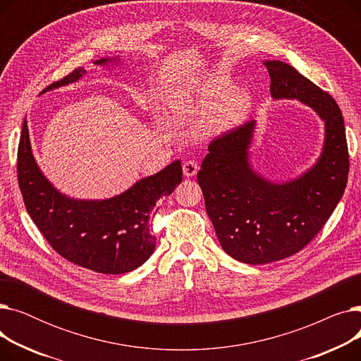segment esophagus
Wrapping results in <instances>:
<instances>
[{
    "label": "esophagus",
    "instance_id": "esophagus-1",
    "mask_svg": "<svg viewBox=\"0 0 361 361\" xmlns=\"http://www.w3.org/2000/svg\"><path fill=\"white\" fill-rule=\"evenodd\" d=\"M199 171V165L196 161H185L183 164V173H184V177L190 178V177H195Z\"/></svg>",
    "mask_w": 361,
    "mask_h": 361
}]
</instances>
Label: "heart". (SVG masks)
<instances>
[{
    "instance_id": "heart-1",
    "label": "heart",
    "mask_w": 361,
    "mask_h": 361,
    "mask_svg": "<svg viewBox=\"0 0 361 361\" xmlns=\"http://www.w3.org/2000/svg\"><path fill=\"white\" fill-rule=\"evenodd\" d=\"M199 97L203 106L215 105L222 99L214 116L207 117L202 124V130L207 136H216L231 128L250 105L249 94L240 89L233 90V83L225 79L204 83L199 92Z\"/></svg>"
}]
</instances>
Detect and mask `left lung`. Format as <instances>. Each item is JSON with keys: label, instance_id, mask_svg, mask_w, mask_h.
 I'll use <instances>...</instances> for the list:
<instances>
[{"label": "left lung", "instance_id": "obj_1", "mask_svg": "<svg viewBox=\"0 0 361 361\" xmlns=\"http://www.w3.org/2000/svg\"><path fill=\"white\" fill-rule=\"evenodd\" d=\"M274 99H297L325 123L324 149L295 180L272 183L252 168V120L207 146L197 173L206 214L219 244L233 259L262 264L290 257L324 228L345 190L348 146L343 114L329 93L282 61H264Z\"/></svg>", "mask_w": 361, "mask_h": 361}]
</instances>
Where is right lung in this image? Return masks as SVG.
<instances>
[{"mask_svg":"<svg viewBox=\"0 0 361 361\" xmlns=\"http://www.w3.org/2000/svg\"><path fill=\"white\" fill-rule=\"evenodd\" d=\"M112 61H120L118 56L94 64ZM83 74V67L75 68L44 92L78 82ZM17 180L27 214L56 253L86 269L117 275L137 269L154 253L157 237L152 234L150 216L159 209L157 202L183 181V168L180 161L171 162L109 199H73L56 190L37 166L25 120L17 150Z\"/></svg>","mask_w":361,"mask_h":361,"instance_id":"obj_1","label":"right lung"}]
</instances>
